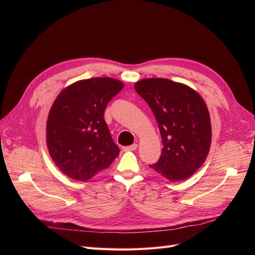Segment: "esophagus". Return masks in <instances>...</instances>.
<instances>
[{
  "instance_id": "1",
  "label": "esophagus",
  "mask_w": 255,
  "mask_h": 255,
  "mask_svg": "<svg viewBox=\"0 0 255 255\" xmlns=\"http://www.w3.org/2000/svg\"><path fill=\"white\" fill-rule=\"evenodd\" d=\"M138 148V144L137 143H133L132 145H128V146H123V151H134Z\"/></svg>"
}]
</instances>
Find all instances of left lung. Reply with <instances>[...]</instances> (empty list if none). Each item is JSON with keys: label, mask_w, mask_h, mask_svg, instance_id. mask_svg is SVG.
Returning a JSON list of instances; mask_svg holds the SVG:
<instances>
[{"label": "left lung", "mask_w": 255, "mask_h": 255, "mask_svg": "<svg viewBox=\"0 0 255 255\" xmlns=\"http://www.w3.org/2000/svg\"><path fill=\"white\" fill-rule=\"evenodd\" d=\"M135 90L158 123L163 150L154 171L171 182L186 180L203 165L210 152L212 126L202 97L187 85L168 79H144Z\"/></svg>", "instance_id": "1"}]
</instances>
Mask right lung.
<instances>
[{
	"label": "right lung",
	"mask_w": 255,
	"mask_h": 255,
	"mask_svg": "<svg viewBox=\"0 0 255 255\" xmlns=\"http://www.w3.org/2000/svg\"><path fill=\"white\" fill-rule=\"evenodd\" d=\"M123 86L111 78L83 80L66 87L54 101L47 121V145L53 161L67 176L88 181L119 155L104 112Z\"/></svg>",
	"instance_id": "1"
}]
</instances>
